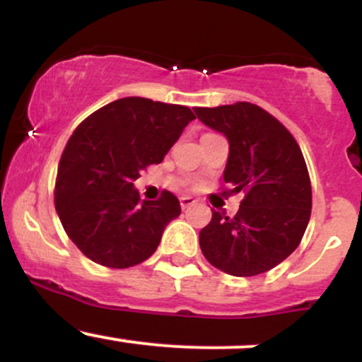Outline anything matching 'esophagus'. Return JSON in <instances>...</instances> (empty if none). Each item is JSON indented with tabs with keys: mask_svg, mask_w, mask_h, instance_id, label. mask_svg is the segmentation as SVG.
Instances as JSON below:
<instances>
[{
	"mask_svg": "<svg viewBox=\"0 0 362 362\" xmlns=\"http://www.w3.org/2000/svg\"><path fill=\"white\" fill-rule=\"evenodd\" d=\"M195 204V199L189 197V195H184V197H180V206L182 209H189L190 206Z\"/></svg>",
	"mask_w": 362,
	"mask_h": 362,
	"instance_id": "obj_1",
	"label": "esophagus"
}]
</instances>
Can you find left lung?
I'll list each match as a JSON object with an SVG mask.
<instances>
[{"mask_svg": "<svg viewBox=\"0 0 362 362\" xmlns=\"http://www.w3.org/2000/svg\"><path fill=\"white\" fill-rule=\"evenodd\" d=\"M197 119L230 143L223 180L245 197L235 218L213 219L199 233L211 265L236 277L271 271L298 248L311 214L308 168L291 132L248 102L195 107Z\"/></svg>", "mask_w": 362, "mask_h": 362, "instance_id": "obj_1", "label": "left lung"}]
</instances>
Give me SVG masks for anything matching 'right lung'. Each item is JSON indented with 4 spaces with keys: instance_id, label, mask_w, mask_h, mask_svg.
Returning a JSON list of instances; mask_svg holds the SVG:
<instances>
[{
    "instance_id": "1",
    "label": "right lung",
    "mask_w": 362,
    "mask_h": 362,
    "mask_svg": "<svg viewBox=\"0 0 362 362\" xmlns=\"http://www.w3.org/2000/svg\"><path fill=\"white\" fill-rule=\"evenodd\" d=\"M195 115L189 107L126 97L86 117L66 144L54 204L71 242L97 264L138 265L155 253L167 224L180 216L168 190L141 202L134 180L161 163Z\"/></svg>"
}]
</instances>
